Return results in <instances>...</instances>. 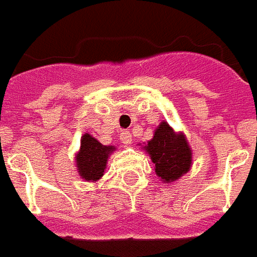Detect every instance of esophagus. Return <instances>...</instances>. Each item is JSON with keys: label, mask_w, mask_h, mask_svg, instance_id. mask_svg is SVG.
I'll use <instances>...</instances> for the list:
<instances>
[{"label": "esophagus", "mask_w": 257, "mask_h": 257, "mask_svg": "<svg viewBox=\"0 0 257 257\" xmlns=\"http://www.w3.org/2000/svg\"><path fill=\"white\" fill-rule=\"evenodd\" d=\"M120 140L124 145H131L132 144V135L129 131H122L121 135H120Z\"/></svg>", "instance_id": "esophagus-1"}]
</instances>
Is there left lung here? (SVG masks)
<instances>
[{
  "mask_svg": "<svg viewBox=\"0 0 257 257\" xmlns=\"http://www.w3.org/2000/svg\"><path fill=\"white\" fill-rule=\"evenodd\" d=\"M143 149L149 154L154 172L164 183L178 181L190 172L193 165V150L185 133L176 132L165 120L160 122L153 139Z\"/></svg>",
  "mask_w": 257,
  "mask_h": 257,
  "instance_id": "left-lung-1",
  "label": "left lung"
}]
</instances>
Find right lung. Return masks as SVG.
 I'll list each match as a JSON object with an SVG mask.
<instances>
[{"mask_svg": "<svg viewBox=\"0 0 257 257\" xmlns=\"http://www.w3.org/2000/svg\"><path fill=\"white\" fill-rule=\"evenodd\" d=\"M116 150L113 145H103L89 133L80 139V148L75 154V164L79 177L88 182H97L105 173L108 158Z\"/></svg>", "mask_w": 257, "mask_h": 257, "instance_id": "right-lung-1", "label": "right lung"}]
</instances>
